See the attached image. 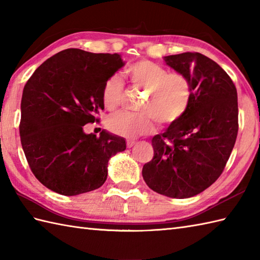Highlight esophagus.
Returning a JSON list of instances; mask_svg holds the SVG:
<instances>
[{"label": "esophagus", "mask_w": 260, "mask_h": 260, "mask_svg": "<svg viewBox=\"0 0 260 260\" xmlns=\"http://www.w3.org/2000/svg\"><path fill=\"white\" fill-rule=\"evenodd\" d=\"M135 141H132V140H128V141H127L126 142V145H127V147H128V148H131V147H133L134 145H135Z\"/></svg>", "instance_id": "1"}]
</instances>
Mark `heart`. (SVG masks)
<instances>
[{
  "instance_id": "heart-1",
  "label": "heart",
  "mask_w": 260,
  "mask_h": 260,
  "mask_svg": "<svg viewBox=\"0 0 260 260\" xmlns=\"http://www.w3.org/2000/svg\"><path fill=\"white\" fill-rule=\"evenodd\" d=\"M131 84L146 89L147 95L140 104L141 112H118L107 118V128L124 137H136L151 132L154 120L161 127L179 121L190 108L193 84L187 75L179 71L170 73L164 66L150 60H139L125 69ZM124 92L123 81L113 75L104 82L102 101L113 110L118 106Z\"/></svg>"
}]
</instances>
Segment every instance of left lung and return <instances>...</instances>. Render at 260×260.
<instances>
[{
	"label": "left lung",
	"instance_id": "1",
	"mask_svg": "<svg viewBox=\"0 0 260 260\" xmlns=\"http://www.w3.org/2000/svg\"><path fill=\"white\" fill-rule=\"evenodd\" d=\"M193 84L190 108L179 121L152 139L154 156L143 179L159 194L185 199L213 184L230 157L238 134V98L228 74L199 52L164 58Z\"/></svg>",
	"mask_w": 260,
	"mask_h": 260
}]
</instances>
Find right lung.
<instances>
[{
	"instance_id": "right-lung-1",
	"label": "right lung",
	"mask_w": 260,
	"mask_h": 260,
	"mask_svg": "<svg viewBox=\"0 0 260 260\" xmlns=\"http://www.w3.org/2000/svg\"><path fill=\"white\" fill-rule=\"evenodd\" d=\"M124 66L117 53L66 49L30 77L21 101L20 137L27 164L41 183L62 196L101 187L109 158L126 150L123 137L102 131L85 134L99 121L104 82Z\"/></svg>"
}]
</instances>
